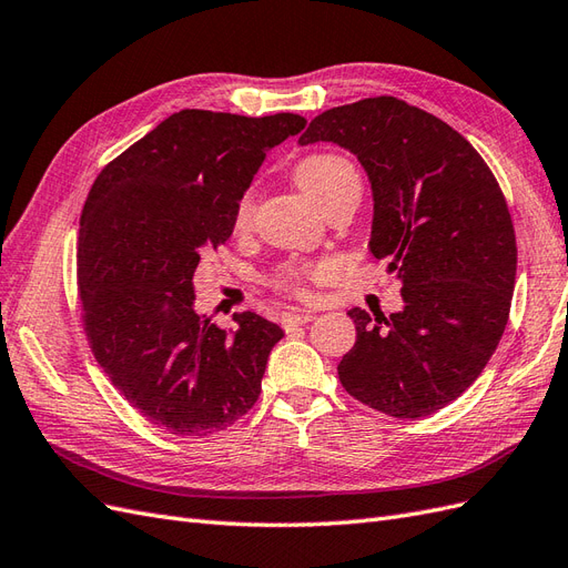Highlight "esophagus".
Wrapping results in <instances>:
<instances>
[{
  "label": "esophagus",
  "instance_id": "1",
  "mask_svg": "<svg viewBox=\"0 0 568 568\" xmlns=\"http://www.w3.org/2000/svg\"><path fill=\"white\" fill-rule=\"evenodd\" d=\"M313 320H315V313H313V311H298V313H288V315H284L282 324H284V329H286V332H291V329H296V326L307 324V322H313Z\"/></svg>",
  "mask_w": 568,
  "mask_h": 568
}]
</instances>
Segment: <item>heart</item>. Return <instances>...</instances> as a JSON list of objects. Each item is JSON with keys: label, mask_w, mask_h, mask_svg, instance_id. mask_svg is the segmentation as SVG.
I'll return each instance as SVG.
<instances>
[{"label": "heart", "mask_w": 568, "mask_h": 568, "mask_svg": "<svg viewBox=\"0 0 568 568\" xmlns=\"http://www.w3.org/2000/svg\"><path fill=\"white\" fill-rule=\"evenodd\" d=\"M296 182L313 201L324 203L326 199L341 192L343 186L359 184V175L355 165L346 156H341V153H315V156H307L305 161L298 163ZM251 213H253V196L246 194L236 205L234 227L244 230L251 222ZM298 277H301L298 270H284L280 274V284L294 286Z\"/></svg>", "instance_id": "1"}]
</instances>
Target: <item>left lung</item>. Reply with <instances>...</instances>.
I'll return each instance as SVG.
<instances>
[{"mask_svg": "<svg viewBox=\"0 0 568 568\" xmlns=\"http://www.w3.org/2000/svg\"><path fill=\"white\" fill-rule=\"evenodd\" d=\"M351 151L372 184L369 251L403 288L398 313L351 307L357 341L338 379L388 417L453 403L503 338L517 280V236L486 161L440 118L395 97L320 113L298 144Z\"/></svg>", "mask_w": 568, "mask_h": 568, "instance_id": "obj_1", "label": "left lung"}]
</instances>
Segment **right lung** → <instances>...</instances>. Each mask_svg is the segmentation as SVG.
<instances>
[{"instance_id":"obj_1","label":"right lung","mask_w":568,"mask_h":568,"mask_svg":"<svg viewBox=\"0 0 568 568\" xmlns=\"http://www.w3.org/2000/svg\"><path fill=\"white\" fill-rule=\"evenodd\" d=\"M296 113L184 109L101 170L80 217L78 284L97 363L125 400L175 436H209L257 400L284 332L234 315L225 332L194 307L201 255L234 232L236 205Z\"/></svg>"}]
</instances>
